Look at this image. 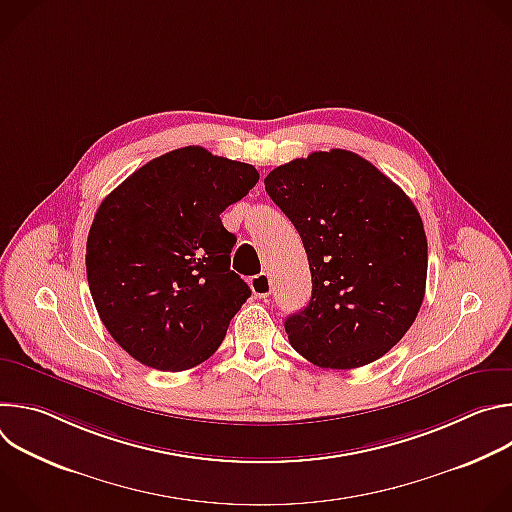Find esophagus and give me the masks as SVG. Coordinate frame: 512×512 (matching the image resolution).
Returning a JSON list of instances; mask_svg holds the SVG:
<instances>
[{"label":"esophagus","mask_w":512,"mask_h":512,"mask_svg":"<svg viewBox=\"0 0 512 512\" xmlns=\"http://www.w3.org/2000/svg\"><path fill=\"white\" fill-rule=\"evenodd\" d=\"M249 285H251L253 294H255L257 298H267V296L271 294V279H269L267 273H259V275L251 277Z\"/></svg>","instance_id":"34e87169"}]
</instances>
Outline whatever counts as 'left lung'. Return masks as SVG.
I'll return each mask as SVG.
<instances>
[{"instance_id": "1", "label": "left lung", "mask_w": 512, "mask_h": 512, "mask_svg": "<svg viewBox=\"0 0 512 512\" xmlns=\"http://www.w3.org/2000/svg\"><path fill=\"white\" fill-rule=\"evenodd\" d=\"M265 190L298 229L312 273L308 306L285 320L289 344L340 371L387 354L425 296L427 239L411 198L346 150L283 164Z\"/></svg>"}]
</instances>
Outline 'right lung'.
I'll return each mask as SVG.
<instances>
[{"label":"right lung","instance_id":"1","mask_svg":"<svg viewBox=\"0 0 512 512\" xmlns=\"http://www.w3.org/2000/svg\"><path fill=\"white\" fill-rule=\"evenodd\" d=\"M257 180L251 164L188 145L101 202L87 239L91 296L113 340L145 367L178 373L204 362L251 296L231 271L237 237L221 212Z\"/></svg>","mask_w":512,"mask_h":512}]
</instances>
